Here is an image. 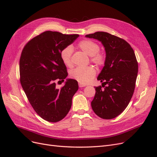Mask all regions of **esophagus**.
<instances>
[{
    "label": "esophagus",
    "mask_w": 157,
    "mask_h": 157,
    "mask_svg": "<svg viewBox=\"0 0 157 157\" xmlns=\"http://www.w3.org/2000/svg\"><path fill=\"white\" fill-rule=\"evenodd\" d=\"M78 86H79V87H80V88H82V87L86 86V85H85V84H81V83H79V84H78Z\"/></svg>",
    "instance_id": "esophagus-1"
}]
</instances>
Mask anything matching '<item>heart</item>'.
<instances>
[{
  "label": "heart",
  "instance_id": "obj_1",
  "mask_svg": "<svg viewBox=\"0 0 157 157\" xmlns=\"http://www.w3.org/2000/svg\"><path fill=\"white\" fill-rule=\"evenodd\" d=\"M78 48L85 54L90 56V60L98 67H101L105 63V56L99 52L100 47L99 44L91 40H82L78 44ZM73 49L71 46H67L61 52L60 57L63 63L68 67L73 66L71 60ZM71 77L80 83L85 84L89 83L95 77L96 71L93 66L85 67H77L71 71Z\"/></svg>",
  "mask_w": 157,
  "mask_h": 157
}]
</instances>
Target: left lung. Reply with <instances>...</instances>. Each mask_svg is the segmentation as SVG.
Segmentation results:
<instances>
[{"mask_svg": "<svg viewBox=\"0 0 157 157\" xmlns=\"http://www.w3.org/2000/svg\"><path fill=\"white\" fill-rule=\"evenodd\" d=\"M86 36L101 42L106 52L105 66L98 77L102 84L95 86L96 94L91 102L92 108L100 118L112 119L124 111L131 100L138 63L134 50L121 38L101 31Z\"/></svg>", "mask_w": 157, "mask_h": 157, "instance_id": "1", "label": "left lung"}]
</instances>
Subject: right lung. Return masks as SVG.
I'll return each mask as SVG.
<instances>
[{
    "label": "right lung",
    "instance_id": "right-lung-1",
    "mask_svg": "<svg viewBox=\"0 0 157 157\" xmlns=\"http://www.w3.org/2000/svg\"><path fill=\"white\" fill-rule=\"evenodd\" d=\"M78 36L47 31L33 38L22 50L20 59L21 86L35 112L46 121L62 120L69 113L73 96L78 89L74 79H67L60 89L56 87V81L63 82L68 75L61 52Z\"/></svg>",
    "mask_w": 157,
    "mask_h": 157
}]
</instances>
